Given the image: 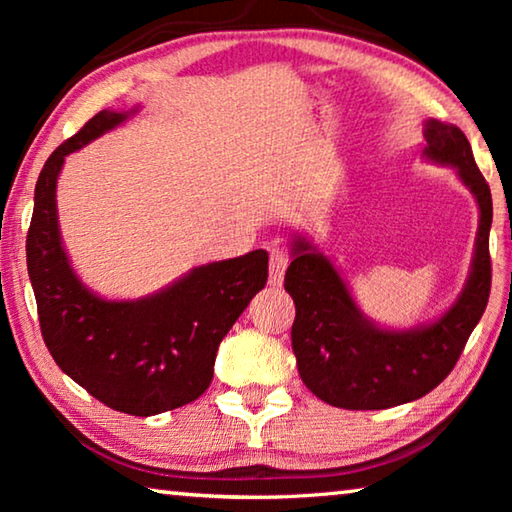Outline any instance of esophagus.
<instances>
[{"label": "esophagus", "instance_id": "obj_1", "mask_svg": "<svg viewBox=\"0 0 512 512\" xmlns=\"http://www.w3.org/2000/svg\"><path fill=\"white\" fill-rule=\"evenodd\" d=\"M289 266V255L284 253V250L275 248L271 253V259H268V282L277 287V284H282L284 280V271H287Z\"/></svg>", "mask_w": 512, "mask_h": 512}]
</instances>
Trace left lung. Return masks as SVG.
<instances>
[{
  "label": "left lung",
  "instance_id": "1",
  "mask_svg": "<svg viewBox=\"0 0 512 512\" xmlns=\"http://www.w3.org/2000/svg\"><path fill=\"white\" fill-rule=\"evenodd\" d=\"M429 160L452 164L481 210L472 273L461 298L427 327L388 332L363 318L348 287L309 241H293L284 289L296 302L291 345L305 386L320 400L350 411H375L413 402L449 372L479 323L490 298L492 196L461 128L429 119L424 124Z\"/></svg>",
  "mask_w": 512,
  "mask_h": 512
}]
</instances>
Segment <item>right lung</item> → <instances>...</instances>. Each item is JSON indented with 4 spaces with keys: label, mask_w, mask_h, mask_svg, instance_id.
I'll list each match as a JSON object with an SVG mask.
<instances>
[{
    "label": "right lung",
    "mask_w": 512,
    "mask_h": 512,
    "mask_svg": "<svg viewBox=\"0 0 512 512\" xmlns=\"http://www.w3.org/2000/svg\"><path fill=\"white\" fill-rule=\"evenodd\" d=\"M126 117L97 112L47 158L33 198L27 266L42 339L58 368L110 409L146 418L207 391L219 343L264 289L268 255L253 250L198 266L169 289L133 302H110L85 289L60 246L56 178L67 153Z\"/></svg>",
    "instance_id": "add662e5"
}]
</instances>
